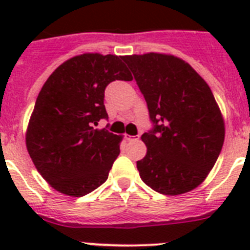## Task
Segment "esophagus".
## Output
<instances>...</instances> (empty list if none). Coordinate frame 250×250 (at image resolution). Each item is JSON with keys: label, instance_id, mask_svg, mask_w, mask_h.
I'll return each instance as SVG.
<instances>
[{"label": "esophagus", "instance_id": "34e87169", "mask_svg": "<svg viewBox=\"0 0 250 250\" xmlns=\"http://www.w3.org/2000/svg\"><path fill=\"white\" fill-rule=\"evenodd\" d=\"M126 141H136L139 140V135H125Z\"/></svg>", "mask_w": 250, "mask_h": 250}]
</instances>
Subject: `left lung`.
I'll use <instances>...</instances> for the list:
<instances>
[{"label": "left lung", "mask_w": 250, "mask_h": 250, "mask_svg": "<svg viewBox=\"0 0 250 250\" xmlns=\"http://www.w3.org/2000/svg\"><path fill=\"white\" fill-rule=\"evenodd\" d=\"M144 95L154 129L141 135V180L164 195L202 184L224 143V119L210 87L184 60L149 52L123 56Z\"/></svg>", "instance_id": "left-lung-1"}]
</instances>
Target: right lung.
Returning <instances> with one entry per match:
<instances>
[{"instance_id":"1","label":"right lung","mask_w":250,"mask_h":250,"mask_svg":"<svg viewBox=\"0 0 250 250\" xmlns=\"http://www.w3.org/2000/svg\"><path fill=\"white\" fill-rule=\"evenodd\" d=\"M123 56L83 54L50 75L26 131L35 167L55 190L83 196L106 182L120 154L121 136L95 129L107 119L104 92L111 81H131Z\"/></svg>"}]
</instances>
